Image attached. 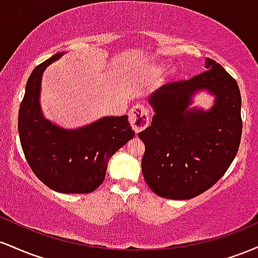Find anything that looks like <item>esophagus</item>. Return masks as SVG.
<instances>
[{
    "mask_svg": "<svg viewBox=\"0 0 258 258\" xmlns=\"http://www.w3.org/2000/svg\"><path fill=\"white\" fill-rule=\"evenodd\" d=\"M128 120L132 128L136 132H141L149 125V111L146 106L141 104L135 105L128 112Z\"/></svg>",
    "mask_w": 258,
    "mask_h": 258,
    "instance_id": "obj_1",
    "label": "esophagus"
}]
</instances>
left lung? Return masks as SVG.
Instances as JSON below:
<instances>
[{
    "label": "left lung",
    "instance_id": "left-lung-1",
    "mask_svg": "<svg viewBox=\"0 0 258 258\" xmlns=\"http://www.w3.org/2000/svg\"><path fill=\"white\" fill-rule=\"evenodd\" d=\"M205 69L148 98L154 115L150 126L138 133L146 146L142 172L159 197H198L220 180L238 153L242 131L238 84L212 59H205ZM199 93L214 98L209 109L192 105Z\"/></svg>",
    "mask_w": 258,
    "mask_h": 258
}]
</instances>
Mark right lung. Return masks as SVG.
<instances>
[{"instance_id": "obj_1", "label": "right lung", "mask_w": 258, "mask_h": 258, "mask_svg": "<svg viewBox=\"0 0 258 258\" xmlns=\"http://www.w3.org/2000/svg\"><path fill=\"white\" fill-rule=\"evenodd\" d=\"M63 54L57 53L35 68L26 82L18 117L20 143L31 170L47 186L58 193H91L104 180L109 160L135 137V131L126 115L103 116L75 128H65L44 116L43 73Z\"/></svg>"}]
</instances>
